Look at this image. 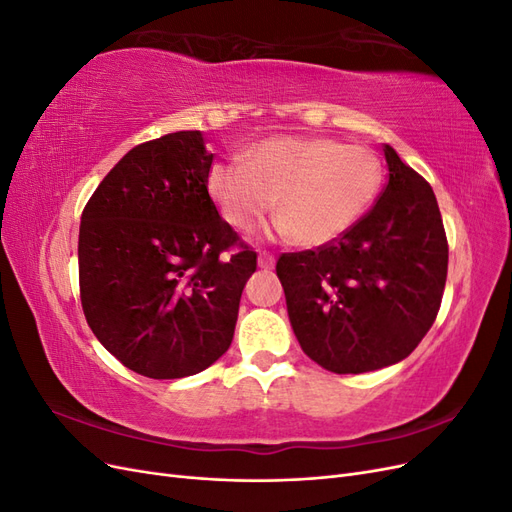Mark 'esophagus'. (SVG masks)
<instances>
[{
    "label": "esophagus",
    "instance_id": "34e87169",
    "mask_svg": "<svg viewBox=\"0 0 512 512\" xmlns=\"http://www.w3.org/2000/svg\"><path fill=\"white\" fill-rule=\"evenodd\" d=\"M273 265H275V258L271 254H260L258 256V267L260 269H273Z\"/></svg>",
    "mask_w": 512,
    "mask_h": 512
}]
</instances>
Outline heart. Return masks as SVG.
<instances>
[{
    "mask_svg": "<svg viewBox=\"0 0 512 512\" xmlns=\"http://www.w3.org/2000/svg\"><path fill=\"white\" fill-rule=\"evenodd\" d=\"M382 185V162L365 145L322 136H273L245 162H220L209 194L237 230H254L273 209L282 235L303 247L327 245L359 222Z\"/></svg>",
    "mask_w": 512,
    "mask_h": 512,
    "instance_id": "1",
    "label": "heart"
}]
</instances>
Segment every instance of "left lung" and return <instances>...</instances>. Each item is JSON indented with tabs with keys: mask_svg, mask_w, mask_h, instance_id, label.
Returning <instances> with one entry per match:
<instances>
[{
	"mask_svg": "<svg viewBox=\"0 0 512 512\" xmlns=\"http://www.w3.org/2000/svg\"><path fill=\"white\" fill-rule=\"evenodd\" d=\"M389 183L365 218L318 250L277 260L290 327L335 374L404 361L438 316L448 245L431 185L384 145Z\"/></svg>",
	"mask_w": 512,
	"mask_h": 512,
	"instance_id": "1",
	"label": "left lung"
}]
</instances>
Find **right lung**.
Segmentation results:
<instances>
[{
	"label": "right lung",
	"mask_w": 512,
	"mask_h": 512,
	"mask_svg": "<svg viewBox=\"0 0 512 512\" xmlns=\"http://www.w3.org/2000/svg\"><path fill=\"white\" fill-rule=\"evenodd\" d=\"M200 130L130 149L83 211L79 282L98 342L136 374L194 376L228 350L256 252L209 196ZM239 244L228 259L221 252Z\"/></svg>",
	"instance_id": "1"
}]
</instances>
